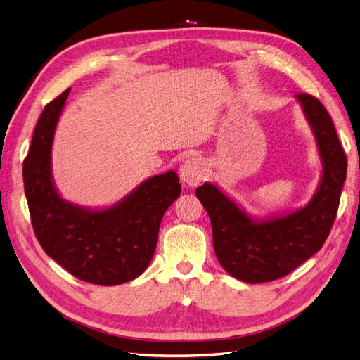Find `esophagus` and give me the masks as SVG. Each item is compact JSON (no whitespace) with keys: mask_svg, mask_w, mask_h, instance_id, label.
Here are the masks:
<instances>
[{"mask_svg":"<svg viewBox=\"0 0 360 360\" xmlns=\"http://www.w3.org/2000/svg\"><path fill=\"white\" fill-rule=\"evenodd\" d=\"M205 163L201 158H191L180 168V179L183 184L197 186L205 177Z\"/></svg>","mask_w":360,"mask_h":360,"instance_id":"34e87169","label":"esophagus"}]
</instances>
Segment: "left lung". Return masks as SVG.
Segmentation results:
<instances>
[{
    "label": "left lung",
    "mask_w": 360,
    "mask_h": 360,
    "mask_svg": "<svg viewBox=\"0 0 360 360\" xmlns=\"http://www.w3.org/2000/svg\"><path fill=\"white\" fill-rule=\"evenodd\" d=\"M321 160L319 188L307 205L270 217H254L217 184L205 181L195 193L210 216L213 248L233 278L261 284L288 275L328 238L347 176V158L323 103L296 94Z\"/></svg>",
    "instance_id": "8db88e82"
}]
</instances>
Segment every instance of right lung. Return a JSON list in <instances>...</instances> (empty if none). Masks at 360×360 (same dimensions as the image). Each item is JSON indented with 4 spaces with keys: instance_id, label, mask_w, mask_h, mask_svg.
<instances>
[{
    "instance_id": "right-lung-1",
    "label": "right lung",
    "mask_w": 360,
    "mask_h": 360,
    "mask_svg": "<svg viewBox=\"0 0 360 360\" xmlns=\"http://www.w3.org/2000/svg\"><path fill=\"white\" fill-rule=\"evenodd\" d=\"M70 89L43 110L24 160L31 224L43 250L69 274L96 285H120L148 267L159 226L179 198V176L167 171L144 180L118 202L89 209L64 200L52 177V144Z\"/></svg>"
}]
</instances>
